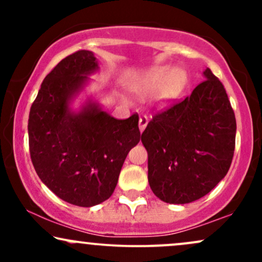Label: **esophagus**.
<instances>
[{
  "instance_id": "1",
  "label": "esophagus",
  "mask_w": 262,
  "mask_h": 262,
  "mask_svg": "<svg viewBox=\"0 0 262 262\" xmlns=\"http://www.w3.org/2000/svg\"><path fill=\"white\" fill-rule=\"evenodd\" d=\"M148 122H149L148 117H146V116H141L140 117V118H139V130H140V133H143L144 129L146 128V125H148Z\"/></svg>"
}]
</instances>
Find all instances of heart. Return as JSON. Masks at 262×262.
<instances>
[{
    "label": "heart",
    "instance_id": "heart-1",
    "mask_svg": "<svg viewBox=\"0 0 262 262\" xmlns=\"http://www.w3.org/2000/svg\"><path fill=\"white\" fill-rule=\"evenodd\" d=\"M183 80H185V73L180 69L159 66L144 74L134 83L133 90L141 97L159 92L158 101L160 103H166L177 95Z\"/></svg>",
    "mask_w": 262,
    "mask_h": 262
}]
</instances>
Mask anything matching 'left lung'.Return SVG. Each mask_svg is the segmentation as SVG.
<instances>
[{"label": "left lung", "mask_w": 262, "mask_h": 262, "mask_svg": "<svg viewBox=\"0 0 262 262\" xmlns=\"http://www.w3.org/2000/svg\"><path fill=\"white\" fill-rule=\"evenodd\" d=\"M185 100L155 114L141 134L148 151V180L158 198L171 204L200 200L229 170L236 122L224 86L208 68Z\"/></svg>", "instance_id": "1"}]
</instances>
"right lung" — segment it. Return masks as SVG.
Segmentation results:
<instances>
[{
  "label": "right lung",
  "instance_id": "obj_1",
  "mask_svg": "<svg viewBox=\"0 0 262 262\" xmlns=\"http://www.w3.org/2000/svg\"><path fill=\"white\" fill-rule=\"evenodd\" d=\"M98 70L90 50L66 56L45 76L28 119L35 172L59 198L79 207L112 196L129 150L140 140L137 114L116 119L92 97L75 107Z\"/></svg>",
  "mask_w": 262,
  "mask_h": 262
}]
</instances>
